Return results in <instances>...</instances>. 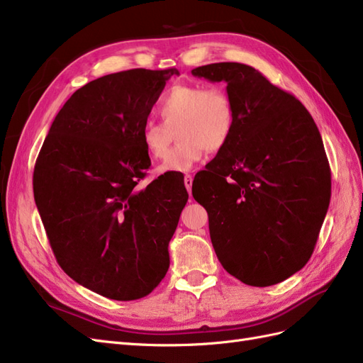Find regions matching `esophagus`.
<instances>
[{"label":"esophagus","instance_id":"esophagus-1","mask_svg":"<svg viewBox=\"0 0 363 363\" xmlns=\"http://www.w3.org/2000/svg\"><path fill=\"white\" fill-rule=\"evenodd\" d=\"M192 182H194L192 174H186L184 175V186H186V189H188L191 196H192Z\"/></svg>","mask_w":363,"mask_h":363}]
</instances>
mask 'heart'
I'll list each match as a JSON object with an SVG mask.
<instances>
[{"label": "heart", "instance_id": "obj_1", "mask_svg": "<svg viewBox=\"0 0 363 363\" xmlns=\"http://www.w3.org/2000/svg\"><path fill=\"white\" fill-rule=\"evenodd\" d=\"M162 123L148 121L140 130L142 147L151 157L162 159L172 131L181 140L160 163L159 172H188L201 162L206 151L223 150L233 136L236 108L223 86L188 83L174 86L157 104Z\"/></svg>", "mask_w": 363, "mask_h": 363}]
</instances>
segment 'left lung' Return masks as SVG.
I'll list each match as a JSON object with an SVG mask.
<instances>
[{
	"instance_id": "obj_1",
	"label": "left lung",
	"mask_w": 363,
	"mask_h": 363,
	"mask_svg": "<svg viewBox=\"0 0 363 363\" xmlns=\"http://www.w3.org/2000/svg\"><path fill=\"white\" fill-rule=\"evenodd\" d=\"M192 74L225 82L236 108L232 139L195 175L196 196L192 184L218 260L250 286L280 283L311 259L330 203L320 130L292 94L248 65L211 63Z\"/></svg>"
}]
</instances>
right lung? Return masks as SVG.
Returning a JSON list of instances; mask_svg holds the SVG:
<instances>
[{"mask_svg": "<svg viewBox=\"0 0 363 363\" xmlns=\"http://www.w3.org/2000/svg\"><path fill=\"white\" fill-rule=\"evenodd\" d=\"M177 69H128L75 91L54 118L33 172L42 224L60 268L111 300L148 295L169 268L168 244L188 201L180 175L145 189L147 123Z\"/></svg>", "mask_w": 363, "mask_h": 363, "instance_id": "1", "label": "right lung"}]
</instances>
